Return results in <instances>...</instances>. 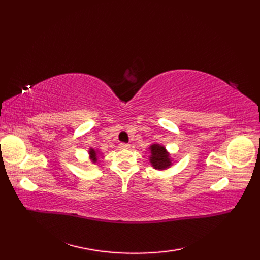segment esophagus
Here are the masks:
<instances>
[{
	"label": "esophagus",
	"mask_w": 260,
	"mask_h": 260,
	"mask_svg": "<svg viewBox=\"0 0 260 260\" xmlns=\"http://www.w3.org/2000/svg\"><path fill=\"white\" fill-rule=\"evenodd\" d=\"M120 148H122V149H128V148H130V144H127V143H120Z\"/></svg>",
	"instance_id": "obj_1"
}]
</instances>
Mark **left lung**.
I'll return each mask as SVG.
<instances>
[{
	"mask_svg": "<svg viewBox=\"0 0 260 260\" xmlns=\"http://www.w3.org/2000/svg\"><path fill=\"white\" fill-rule=\"evenodd\" d=\"M148 161L151 162L152 167L156 170H167L172 165H174V159H172L171 154L167 151V148L159 143H153L148 146Z\"/></svg>",
	"mask_w": 260,
	"mask_h": 260,
	"instance_id": "1",
	"label": "left lung"
}]
</instances>
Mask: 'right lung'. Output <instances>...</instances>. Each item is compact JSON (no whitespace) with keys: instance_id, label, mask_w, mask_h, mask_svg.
<instances>
[{"instance_id":"obj_1","label":"right lung","mask_w":260,"mask_h":260,"mask_svg":"<svg viewBox=\"0 0 260 260\" xmlns=\"http://www.w3.org/2000/svg\"><path fill=\"white\" fill-rule=\"evenodd\" d=\"M88 154H89V158H90V161L92 164H95L98 162V158L99 156H101V153L99 152V149L96 147H90L89 151H88Z\"/></svg>"}]
</instances>
